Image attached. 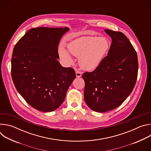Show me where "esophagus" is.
Wrapping results in <instances>:
<instances>
[{"label": "esophagus", "instance_id": "esophagus-1", "mask_svg": "<svg viewBox=\"0 0 151 151\" xmlns=\"http://www.w3.org/2000/svg\"><path fill=\"white\" fill-rule=\"evenodd\" d=\"M76 76L78 78H80L82 76V72L78 71V70H76Z\"/></svg>", "mask_w": 151, "mask_h": 151}]
</instances>
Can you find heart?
Wrapping results in <instances>:
<instances>
[{
  "label": "heart",
  "mask_w": 151,
  "mask_h": 151,
  "mask_svg": "<svg viewBox=\"0 0 151 151\" xmlns=\"http://www.w3.org/2000/svg\"><path fill=\"white\" fill-rule=\"evenodd\" d=\"M111 47L110 40L106 37L87 36L71 41L68 45V50L64 45L60 44L58 52L61 59L67 65L73 63L71 53L79 58V66L82 69L93 71L100 65Z\"/></svg>",
  "instance_id": "b5f03b06"
}]
</instances>
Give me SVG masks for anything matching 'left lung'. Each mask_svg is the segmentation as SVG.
Returning a JSON list of instances; mask_svg holds the SVG:
<instances>
[{"label": "left lung", "mask_w": 151, "mask_h": 151, "mask_svg": "<svg viewBox=\"0 0 151 151\" xmlns=\"http://www.w3.org/2000/svg\"><path fill=\"white\" fill-rule=\"evenodd\" d=\"M104 32L112 39L107 55L93 72L82 75L85 101L100 113L116 108L131 94L139 66L136 51L127 36L120 32Z\"/></svg>", "instance_id": "8db88e82"}]
</instances>
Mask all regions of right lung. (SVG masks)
<instances>
[{
	"mask_svg": "<svg viewBox=\"0 0 151 151\" xmlns=\"http://www.w3.org/2000/svg\"><path fill=\"white\" fill-rule=\"evenodd\" d=\"M68 27L29 30L15 45L11 75L15 87L33 108L45 112L63 103L76 78L73 68H63L57 59L58 46Z\"/></svg>",
	"mask_w": 151,
	"mask_h": 151,
	"instance_id": "right-lung-1",
	"label": "right lung"
}]
</instances>
